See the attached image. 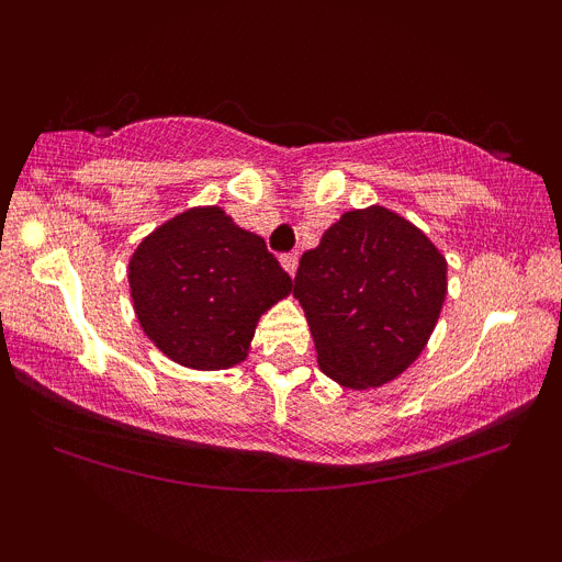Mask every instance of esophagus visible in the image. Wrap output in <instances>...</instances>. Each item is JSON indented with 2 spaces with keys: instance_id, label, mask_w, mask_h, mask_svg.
I'll return each instance as SVG.
<instances>
[{
  "instance_id": "34e87169",
  "label": "esophagus",
  "mask_w": 562,
  "mask_h": 562,
  "mask_svg": "<svg viewBox=\"0 0 562 562\" xmlns=\"http://www.w3.org/2000/svg\"><path fill=\"white\" fill-rule=\"evenodd\" d=\"M280 263H282V269H285L290 277H295V269H299V254H285L280 259Z\"/></svg>"
}]
</instances>
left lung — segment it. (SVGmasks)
<instances>
[{"label": "left lung", "mask_w": 562, "mask_h": 562, "mask_svg": "<svg viewBox=\"0 0 562 562\" xmlns=\"http://www.w3.org/2000/svg\"><path fill=\"white\" fill-rule=\"evenodd\" d=\"M293 295L319 370L346 389H378L428 344L447 299V259L383 205L346 211L301 256Z\"/></svg>", "instance_id": "8db88e82"}]
</instances>
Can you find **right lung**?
<instances>
[{"label": "right lung", "instance_id": "add662e5", "mask_svg": "<svg viewBox=\"0 0 562 562\" xmlns=\"http://www.w3.org/2000/svg\"><path fill=\"white\" fill-rule=\"evenodd\" d=\"M128 288L142 330L166 357L192 370H227L248 357L259 317L293 280L259 235L203 205L137 245Z\"/></svg>", "mask_w": 562, "mask_h": 562}]
</instances>
